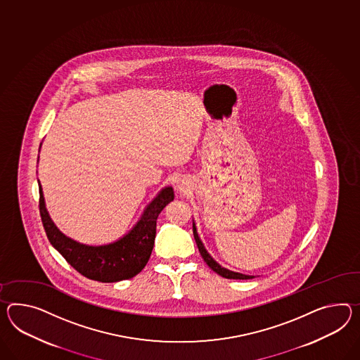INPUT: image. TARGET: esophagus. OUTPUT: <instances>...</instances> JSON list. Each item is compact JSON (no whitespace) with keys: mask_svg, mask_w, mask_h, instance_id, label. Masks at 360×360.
I'll return each mask as SVG.
<instances>
[{"mask_svg":"<svg viewBox=\"0 0 360 360\" xmlns=\"http://www.w3.org/2000/svg\"><path fill=\"white\" fill-rule=\"evenodd\" d=\"M178 188H179V190H184V184H178Z\"/></svg>","mask_w":360,"mask_h":360,"instance_id":"obj_1","label":"esophagus"}]
</instances>
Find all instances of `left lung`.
I'll return each instance as SVG.
<instances>
[{
  "label": "left lung",
  "mask_w": 360,
  "mask_h": 360,
  "mask_svg": "<svg viewBox=\"0 0 360 360\" xmlns=\"http://www.w3.org/2000/svg\"><path fill=\"white\" fill-rule=\"evenodd\" d=\"M193 231L195 242H196L198 248H199V252L202 255L204 262L207 263V265L211 268L213 272L217 273V274H219V276L224 277V278H230V280H251V278H254V276H247V274H242V273L233 272V271H229L226 268L221 266V265L212 257L211 255L208 254V251L205 250V247L202 245L200 238L198 236V230H196V226H195V222H193Z\"/></svg>",
  "instance_id": "1"
}]
</instances>
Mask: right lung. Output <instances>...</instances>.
<instances>
[{
  "mask_svg": "<svg viewBox=\"0 0 360 360\" xmlns=\"http://www.w3.org/2000/svg\"><path fill=\"white\" fill-rule=\"evenodd\" d=\"M39 193L41 221L51 245L75 271L89 280L98 282L129 280L141 272L146 264L148 263L155 245L158 214L167 207V204L174 199L173 187H164L146 207L141 219L127 234L109 245H88L66 237L54 225L45 207L44 193L40 182Z\"/></svg>",
  "mask_w": 360,
  "mask_h": 360,
  "instance_id": "1",
  "label": "right lung"
}]
</instances>
